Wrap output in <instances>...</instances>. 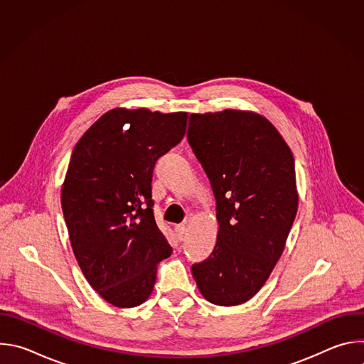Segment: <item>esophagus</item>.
I'll list each match as a JSON object with an SVG mask.
<instances>
[{"instance_id": "34e87169", "label": "esophagus", "mask_w": 364, "mask_h": 364, "mask_svg": "<svg viewBox=\"0 0 364 364\" xmlns=\"http://www.w3.org/2000/svg\"><path fill=\"white\" fill-rule=\"evenodd\" d=\"M186 230H187V226H186V225H177V226H176V232H177V235H178L180 239L184 236Z\"/></svg>"}]
</instances>
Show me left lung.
I'll return each instance as SVG.
<instances>
[{
  "instance_id": "left-lung-1",
  "label": "left lung",
  "mask_w": 364,
  "mask_h": 364,
  "mask_svg": "<svg viewBox=\"0 0 364 364\" xmlns=\"http://www.w3.org/2000/svg\"><path fill=\"white\" fill-rule=\"evenodd\" d=\"M187 136L219 223L212 255L191 274L209 302L239 305L265 285L285 249L298 210L292 151L269 119L242 109L191 114Z\"/></svg>"
}]
</instances>
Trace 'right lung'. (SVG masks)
<instances>
[{
  "label": "right lung",
  "instance_id": "right-lung-1",
  "mask_svg": "<svg viewBox=\"0 0 364 364\" xmlns=\"http://www.w3.org/2000/svg\"><path fill=\"white\" fill-rule=\"evenodd\" d=\"M187 112L115 108L73 148L62 209L76 261L90 287L118 308L152 294L157 264L173 252L155 223L152 170L177 145Z\"/></svg>",
  "mask_w": 364,
  "mask_h": 364
}]
</instances>
